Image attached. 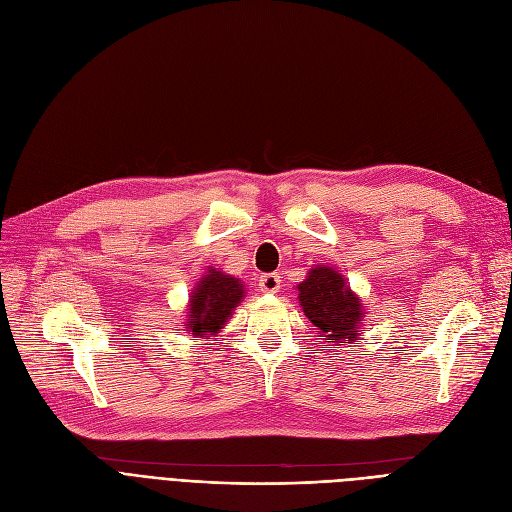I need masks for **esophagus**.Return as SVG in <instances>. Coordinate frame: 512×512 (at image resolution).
Masks as SVG:
<instances>
[{"instance_id": "obj_1", "label": "esophagus", "mask_w": 512, "mask_h": 512, "mask_svg": "<svg viewBox=\"0 0 512 512\" xmlns=\"http://www.w3.org/2000/svg\"><path fill=\"white\" fill-rule=\"evenodd\" d=\"M258 281H260V290L262 292H269V294L277 292L279 284H281V279H279L277 273H264Z\"/></svg>"}]
</instances>
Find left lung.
<instances>
[{"label":"left lung","mask_w":512,"mask_h":512,"mask_svg":"<svg viewBox=\"0 0 512 512\" xmlns=\"http://www.w3.org/2000/svg\"><path fill=\"white\" fill-rule=\"evenodd\" d=\"M298 298L307 320L328 343L358 339V324L364 313L360 298L345 286L343 275L320 264L309 271L303 284H298Z\"/></svg>","instance_id":"1"}]
</instances>
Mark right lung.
<instances>
[{
	"instance_id": "add662e5",
	"label": "right lung",
	"mask_w": 512,
	"mask_h": 512,
	"mask_svg": "<svg viewBox=\"0 0 512 512\" xmlns=\"http://www.w3.org/2000/svg\"><path fill=\"white\" fill-rule=\"evenodd\" d=\"M241 298L243 284L239 279L211 269V273L201 279L197 290L192 292L188 309L190 322L186 326L192 334L216 332L231 317Z\"/></svg>"
}]
</instances>
